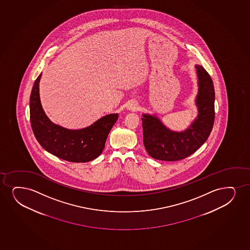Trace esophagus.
Listing matches in <instances>:
<instances>
[{"mask_svg": "<svg viewBox=\"0 0 250 250\" xmlns=\"http://www.w3.org/2000/svg\"><path fill=\"white\" fill-rule=\"evenodd\" d=\"M127 108L129 110H132V111H136L137 110V108H138V105L136 104V102H131L129 103L128 106H127Z\"/></svg>", "mask_w": 250, "mask_h": 250, "instance_id": "1", "label": "esophagus"}]
</instances>
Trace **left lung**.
Listing matches in <instances>:
<instances>
[{
  "mask_svg": "<svg viewBox=\"0 0 250 250\" xmlns=\"http://www.w3.org/2000/svg\"><path fill=\"white\" fill-rule=\"evenodd\" d=\"M198 93L195 104L197 117L184 131L167 128L155 115L142 114L143 143L148 154L161 161L182 160L193 154L206 142L215 119V90L212 79L203 66L195 65Z\"/></svg>",
  "mask_w": 250,
  "mask_h": 250,
  "instance_id": "1",
  "label": "left lung"
}]
</instances>
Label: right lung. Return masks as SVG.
Wrapping results in <instances>:
<instances>
[{
    "label": "right lung",
    "instance_id": "obj_1",
    "mask_svg": "<svg viewBox=\"0 0 250 250\" xmlns=\"http://www.w3.org/2000/svg\"><path fill=\"white\" fill-rule=\"evenodd\" d=\"M41 76L34 82L29 102L32 129L38 142L45 151L63 160L86 163L95 159L102 153L119 114L105 115L80 129H65L52 123L41 106L39 88Z\"/></svg>",
    "mask_w": 250,
    "mask_h": 250
}]
</instances>
